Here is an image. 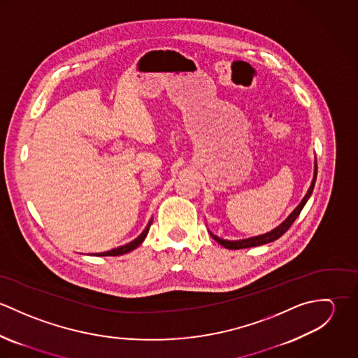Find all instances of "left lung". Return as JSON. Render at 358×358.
I'll use <instances>...</instances> for the list:
<instances>
[{"instance_id": "left-lung-1", "label": "left lung", "mask_w": 358, "mask_h": 358, "mask_svg": "<svg viewBox=\"0 0 358 358\" xmlns=\"http://www.w3.org/2000/svg\"><path fill=\"white\" fill-rule=\"evenodd\" d=\"M315 179H317V159H315V162H314V175H313V180H311V185H310V187H308V190H307L306 196L303 197V200L301 201V204L298 205V206L294 209V212H292L280 226H277L274 230H271V231H268V233H266V234H262V236H255V237H251V238L237 240V241H229V240L219 238L217 236H215V234H212V233L209 231L210 237H212L216 243H219L220 245H223V247L227 248V250H243V248L259 247V245L268 244V243H273V241L278 240V238L292 226V223L296 220V217H298L299 213L302 212L303 206L306 205L307 200L310 199V196H311V193H313V189H314V185H315Z\"/></svg>"}]
</instances>
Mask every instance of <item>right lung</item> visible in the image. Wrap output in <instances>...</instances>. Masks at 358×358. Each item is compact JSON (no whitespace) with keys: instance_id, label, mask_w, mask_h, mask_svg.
<instances>
[{"instance_id":"add662e5","label":"right lung","mask_w":358,"mask_h":358,"mask_svg":"<svg viewBox=\"0 0 358 358\" xmlns=\"http://www.w3.org/2000/svg\"><path fill=\"white\" fill-rule=\"evenodd\" d=\"M152 222H153V219L149 222V224L146 226V229L142 231V234L138 237V238H135L134 241H131V243H128V244H125V245H121V247H118V248H114V250H111V251H107V252H101V254H95L96 256H118V255H124V254H128V252H131V251H134V250H136L143 241H145V238H146V236H148V233H149V229H150V224H152Z\"/></svg>"}]
</instances>
